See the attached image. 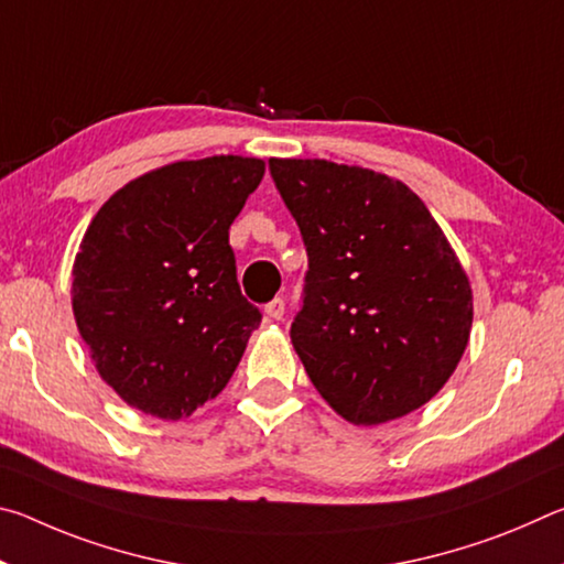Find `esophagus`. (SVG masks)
I'll use <instances>...</instances> for the list:
<instances>
[{
    "label": "esophagus",
    "instance_id": "1",
    "mask_svg": "<svg viewBox=\"0 0 564 564\" xmlns=\"http://www.w3.org/2000/svg\"><path fill=\"white\" fill-rule=\"evenodd\" d=\"M265 316L273 321H281L285 316V301L283 299H273L271 303H265Z\"/></svg>",
    "mask_w": 564,
    "mask_h": 564
}]
</instances>
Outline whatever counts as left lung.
<instances>
[{
	"instance_id": "8db88e82",
	"label": "left lung",
	"mask_w": 564,
	"mask_h": 564,
	"mask_svg": "<svg viewBox=\"0 0 564 564\" xmlns=\"http://www.w3.org/2000/svg\"><path fill=\"white\" fill-rule=\"evenodd\" d=\"M308 271L293 348L352 425L425 405L460 362L470 281L443 228L403 181L326 159H271Z\"/></svg>"
}]
</instances>
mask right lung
I'll list each match as a JSON object with an SVG mask.
<instances>
[{
  "instance_id": "obj_1",
  "label": "right lung",
  "mask_w": 564,
  "mask_h": 564,
  "mask_svg": "<svg viewBox=\"0 0 564 564\" xmlns=\"http://www.w3.org/2000/svg\"><path fill=\"white\" fill-rule=\"evenodd\" d=\"M263 171L246 156L176 161L91 218L72 271L74 318L99 376L141 413L188 417L226 388L259 328L228 228Z\"/></svg>"
}]
</instances>
